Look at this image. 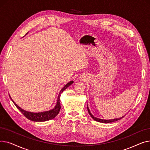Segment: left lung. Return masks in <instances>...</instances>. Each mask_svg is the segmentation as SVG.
Here are the masks:
<instances>
[{"instance_id": "left-lung-1", "label": "left lung", "mask_w": 150, "mask_h": 150, "mask_svg": "<svg viewBox=\"0 0 150 150\" xmlns=\"http://www.w3.org/2000/svg\"><path fill=\"white\" fill-rule=\"evenodd\" d=\"M87 109H88V112H89V115H91V117L92 118V119H93L94 120H96V121L98 122H100V123H108L114 122H116V121H117V120H120V119H122V118L125 116V115H123V116H122V117H119V118H115V119H109V120L100 119H98V118H97V117H94V116L92 114V113L91 112L90 110H89V107H88V105H87Z\"/></svg>"}]
</instances>
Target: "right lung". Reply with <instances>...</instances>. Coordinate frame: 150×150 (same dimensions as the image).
Segmentation results:
<instances>
[{
	"label": "right lung",
	"instance_id": "add662e5",
	"mask_svg": "<svg viewBox=\"0 0 150 150\" xmlns=\"http://www.w3.org/2000/svg\"><path fill=\"white\" fill-rule=\"evenodd\" d=\"M74 83V81H70L69 83H67L64 87H63L61 90L60 91L59 95L58 96L57 101V104L55 105V106L50 109L49 110V111H43V112H29L27 111H25V110L22 109L21 107H19L15 102L12 100L10 96V97L12 101L15 105V106L17 107V108L19 110V111L24 115V116L26 117L28 119L33 121V122H45V121H48L52 119H53L54 118L56 117L60 111L61 109V105H60V102H59V99H60V96L61 93L64 91L65 89H66L69 86H70L71 84H72Z\"/></svg>",
	"mask_w": 150,
	"mask_h": 150
}]
</instances>
